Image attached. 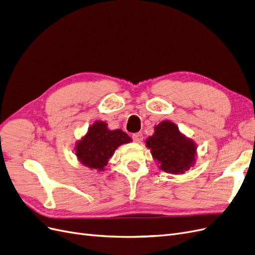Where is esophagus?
Masks as SVG:
<instances>
[{
  "mask_svg": "<svg viewBox=\"0 0 255 255\" xmlns=\"http://www.w3.org/2000/svg\"><path fill=\"white\" fill-rule=\"evenodd\" d=\"M133 140L135 141V142H140L141 140H142V138H143V136H142V133H135V134H133Z\"/></svg>",
  "mask_w": 255,
  "mask_h": 255,
  "instance_id": "esophagus-1",
  "label": "esophagus"
}]
</instances>
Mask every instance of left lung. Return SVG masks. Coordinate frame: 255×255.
Here are the masks:
<instances>
[{
    "mask_svg": "<svg viewBox=\"0 0 255 255\" xmlns=\"http://www.w3.org/2000/svg\"><path fill=\"white\" fill-rule=\"evenodd\" d=\"M152 156L160 164V169L169 173L179 174L194 165L196 145L186 139L170 121L160 122L155 133L145 140Z\"/></svg>",
    "mask_w": 255,
    "mask_h": 255,
    "instance_id": "obj_1",
    "label": "left lung"
}]
</instances>
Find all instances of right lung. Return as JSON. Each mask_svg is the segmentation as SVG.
<instances>
[{"mask_svg": "<svg viewBox=\"0 0 255 255\" xmlns=\"http://www.w3.org/2000/svg\"><path fill=\"white\" fill-rule=\"evenodd\" d=\"M130 140L132 138L121 129L110 130L105 122L97 121L89 128L86 136L76 144L75 154L83 165L103 170L115 150Z\"/></svg>", "mask_w": 255, "mask_h": 255, "instance_id": "add662e5", "label": "right lung"}]
</instances>
